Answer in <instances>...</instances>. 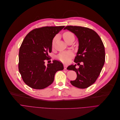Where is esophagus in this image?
<instances>
[{"mask_svg": "<svg viewBox=\"0 0 120 120\" xmlns=\"http://www.w3.org/2000/svg\"><path fill=\"white\" fill-rule=\"evenodd\" d=\"M64 70H67V67H68L67 65H66V64H64Z\"/></svg>", "mask_w": 120, "mask_h": 120, "instance_id": "esophagus-1", "label": "esophagus"}]
</instances>
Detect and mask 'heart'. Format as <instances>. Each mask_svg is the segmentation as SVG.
<instances>
[{"label":"heart","mask_w":120,"mask_h":120,"mask_svg":"<svg viewBox=\"0 0 120 120\" xmlns=\"http://www.w3.org/2000/svg\"><path fill=\"white\" fill-rule=\"evenodd\" d=\"M63 37L64 38V41L67 43H68L70 41H72L73 42L75 40V35L72 33V32L71 31H66L64 32L63 34ZM57 38V37H56L53 38V40L52 41V46L55 43V42L56 41ZM74 56V54L72 52H62L58 54L57 56V59L61 61V62L63 63H68L70 60Z\"/></svg>","instance_id":"heart-1"}]
</instances>
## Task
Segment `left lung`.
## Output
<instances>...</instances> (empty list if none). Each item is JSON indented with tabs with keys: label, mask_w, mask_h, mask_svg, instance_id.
Here are the masks:
<instances>
[{
	"label": "left lung",
	"mask_w": 120,
	"mask_h": 120,
	"mask_svg": "<svg viewBox=\"0 0 120 120\" xmlns=\"http://www.w3.org/2000/svg\"><path fill=\"white\" fill-rule=\"evenodd\" d=\"M64 30L73 32L79 39L77 55L74 62L76 65L68 67V70L75 71L77 78L71 81V84L79 89H86L96 82L102 70L105 61V47L102 41L96 31L88 27L67 26ZM82 62V65L80 63Z\"/></svg>",
	"instance_id": "1"
}]
</instances>
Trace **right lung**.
I'll return each mask as SVG.
<instances>
[{
  "label": "right lung",
  "mask_w": 120,
  "mask_h": 120,
  "mask_svg": "<svg viewBox=\"0 0 120 120\" xmlns=\"http://www.w3.org/2000/svg\"><path fill=\"white\" fill-rule=\"evenodd\" d=\"M64 26H44L34 29L26 35L19 51V70L23 82L34 89H43L50 85L54 75L64 70L63 64L54 60L45 66L50 60L52 41Z\"/></svg>",
  "instance_id": "1"
}]
</instances>
